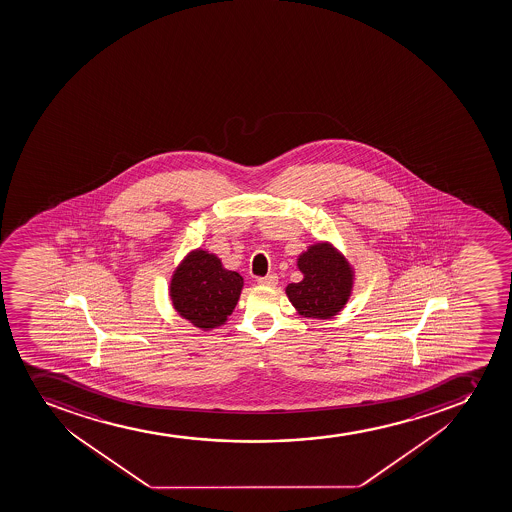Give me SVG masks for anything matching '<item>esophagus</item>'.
Returning <instances> with one entry per match:
<instances>
[{
	"label": "esophagus",
	"mask_w": 512,
	"mask_h": 512,
	"mask_svg": "<svg viewBox=\"0 0 512 512\" xmlns=\"http://www.w3.org/2000/svg\"><path fill=\"white\" fill-rule=\"evenodd\" d=\"M277 282H279V277H277L275 274H270L267 275V277H262V279H259V285H262V287H275Z\"/></svg>",
	"instance_id": "obj_1"
}]
</instances>
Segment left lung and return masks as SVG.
<instances>
[{
	"mask_svg": "<svg viewBox=\"0 0 512 512\" xmlns=\"http://www.w3.org/2000/svg\"><path fill=\"white\" fill-rule=\"evenodd\" d=\"M297 267L304 275L285 294L297 314L307 319H332L344 309L354 290V267L330 242H317L300 253Z\"/></svg>",
	"mask_w": 512,
	"mask_h": 512,
	"instance_id": "left-lung-1",
	"label": "left lung"
}]
</instances>
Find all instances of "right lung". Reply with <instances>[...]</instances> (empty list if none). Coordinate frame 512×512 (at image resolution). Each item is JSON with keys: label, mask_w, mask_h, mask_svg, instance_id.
Here are the masks:
<instances>
[{"label": "right lung", "mask_w": 512, "mask_h": 512, "mask_svg": "<svg viewBox=\"0 0 512 512\" xmlns=\"http://www.w3.org/2000/svg\"><path fill=\"white\" fill-rule=\"evenodd\" d=\"M242 289V275L225 269L215 253L195 248L173 270L168 295L182 319L208 332L227 322Z\"/></svg>", "instance_id": "add662e5"}]
</instances>
